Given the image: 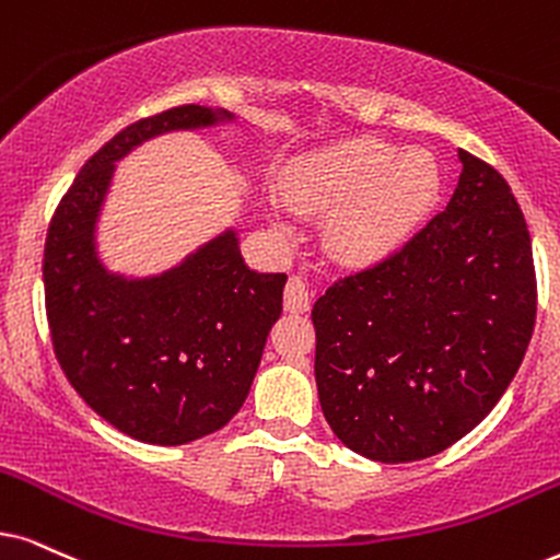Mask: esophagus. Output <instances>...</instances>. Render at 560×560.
Wrapping results in <instances>:
<instances>
[{"label":"esophagus","instance_id":"obj_1","mask_svg":"<svg viewBox=\"0 0 560 560\" xmlns=\"http://www.w3.org/2000/svg\"><path fill=\"white\" fill-rule=\"evenodd\" d=\"M284 310L287 313H307L310 310V287L302 276H292L284 287Z\"/></svg>","mask_w":560,"mask_h":560}]
</instances>
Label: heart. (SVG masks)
I'll use <instances>...</instances> for the list:
<instances>
[{
  "label": "heart",
  "instance_id": "1",
  "mask_svg": "<svg viewBox=\"0 0 560 560\" xmlns=\"http://www.w3.org/2000/svg\"><path fill=\"white\" fill-rule=\"evenodd\" d=\"M442 175L423 150L380 139L338 141L310 154L289 178L304 211H332L325 245L343 264H374L393 253L434 209Z\"/></svg>",
  "mask_w": 560,
  "mask_h": 560
}]
</instances>
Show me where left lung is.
<instances>
[{
	"label": "left lung",
	"mask_w": 560,
	"mask_h": 560,
	"mask_svg": "<svg viewBox=\"0 0 560 560\" xmlns=\"http://www.w3.org/2000/svg\"><path fill=\"white\" fill-rule=\"evenodd\" d=\"M447 209L313 307L325 421L377 463L439 455L491 413L533 338L525 214L488 162L459 150Z\"/></svg>",
	"instance_id": "obj_1"
}]
</instances>
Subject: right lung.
<instances>
[{
    "label": "right lung",
    "instance_id": "right-lung-1",
    "mask_svg": "<svg viewBox=\"0 0 560 560\" xmlns=\"http://www.w3.org/2000/svg\"><path fill=\"white\" fill-rule=\"evenodd\" d=\"M232 118L180 105L126 126L84 162L48 224L44 287L56 359L97 416L147 444L194 442L237 413L281 315L287 273L250 271L228 230L165 273L126 279L97 258V217L116 162L141 141Z\"/></svg>",
    "mask_w": 560,
    "mask_h": 560
}]
</instances>
